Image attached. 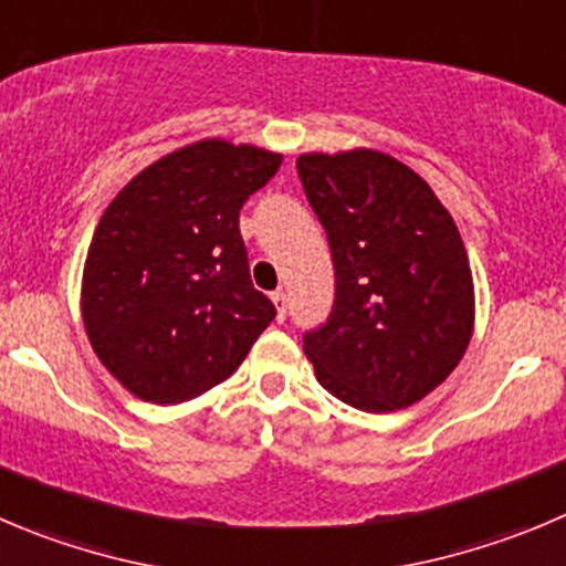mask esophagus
Returning <instances> with one entry per match:
<instances>
[{
    "instance_id": "esophagus-1",
    "label": "esophagus",
    "mask_w": 566,
    "mask_h": 566,
    "mask_svg": "<svg viewBox=\"0 0 566 566\" xmlns=\"http://www.w3.org/2000/svg\"><path fill=\"white\" fill-rule=\"evenodd\" d=\"M269 300H272L274 311H277V319H283V316H286V292H283V289H277V292L269 294Z\"/></svg>"
}]
</instances>
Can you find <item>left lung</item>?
Wrapping results in <instances>:
<instances>
[{"label": "left lung", "instance_id": "8db88e82", "mask_svg": "<svg viewBox=\"0 0 566 566\" xmlns=\"http://www.w3.org/2000/svg\"><path fill=\"white\" fill-rule=\"evenodd\" d=\"M297 169L336 269L331 319L303 344L316 380L369 413L424 400L475 331V283L453 217L411 166L378 149L303 153Z\"/></svg>", "mask_w": 566, "mask_h": 566}]
</instances>
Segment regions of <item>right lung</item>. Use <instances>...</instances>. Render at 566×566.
Returning a JSON list of instances; mask_svg holds the SVG:
<instances>
[{"label":"right lung","mask_w":566,"mask_h":566,"mask_svg":"<svg viewBox=\"0 0 566 566\" xmlns=\"http://www.w3.org/2000/svg\"><path fill=\"white\" fill-rule=\"evenodd\" d=\"M283 155L202 138L138 171L99 217L80 286L85 336L133 397L177 406L239 369L274 305L250 280L239 211Z\"/></svg>","instance_id":"obj_1"}]
</instances>
